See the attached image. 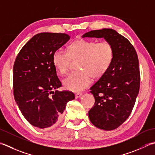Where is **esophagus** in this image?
<instances>
[{
	"instance_id": "obj_1",
	"label": "esophagus",
	"mask_w": 155,
	"mask_h": 155,
	"mask_svg": "<svg viewBox=\"0 0 155 155\" xmlns=\"http://www.w3.org/2000/svg\"><path fill=\"white\" fill-rule=\"evenodd\" d=\"M82 95H83V94H82L81 93H76V94H75V98H76V99L80 98Z\"/></svg>"
}]
</instances>
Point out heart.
<instances>
[{
    "instance_id": "1",
    "label": "heart",
    "mask_w": 155,
    "mask_h": 155,
    "mask_svg": "<svg viewBox=\"0 0 155 155\" xmlns=\"http://www.w3.org/2000/svg\"><path fill=\"white\" fill-rule=\"evenodd\" d=\"M114 56V48L107 41L79 39L69 45L68 52L58 49L52 55V63L60 74L66 73L71 58H80L78 71L71 72L63 81L64 86L72 91H81L89 87L95 78L101 77L110 68Z\"/></svg>"
}]
</instances>
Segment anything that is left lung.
<instances>
[{
    "mask_svg": "<svg viewBox=\"0 0 155 155\" xmlns=\"http://www.w3.org/2000/svg\"><path fill=\"white\" fill-rule=\"evenodd\" d=\"M82 37L104 38L114 48L110 68L90 88L95 102L88 114L97 128L114 130L130 116L139 92L140 76L137 54L128 39L114 29L93 30Z\"/></svg>",
    "mask_w": 155,
    "mask_h": 155,
    "instance_id": "obj_1",
    "label": "left lung"
}]
</instances>
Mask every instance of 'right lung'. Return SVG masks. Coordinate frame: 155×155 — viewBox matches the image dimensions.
Wrapping results in <instances>:
<instances>
[{
    "label": "right lung",
    "mask_w": 155,
    "mask_h": 155,
    "mask_svg": "<svg viewBox=\"0 0 155 155\" xmlns=\"http://www.w3.org/2000/svg\"><path fill=\"white\" fill-rule=\"evenodd\" d=\"M69 39L66 33H38L27 42L15 59V100L24 117L36 128L57 125L66 104L75 97L71 91L57 90L62 83L52 63L54 51Z\"/></svg>",
    "instance_id": "add662e5"
}]
</instances>
